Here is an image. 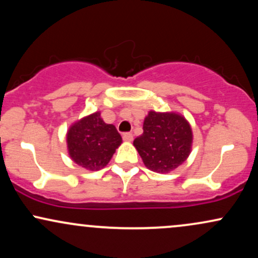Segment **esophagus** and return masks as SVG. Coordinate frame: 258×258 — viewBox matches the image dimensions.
Wrapping results in <instances>:
<instances>
[{
	"instance_id": "esophagus-1",
	"label": "esophagus",
	"mask_w": 258,
	"mask_h": 258,
	"mask_svg": "<svg viewBox=\"0 0 258 258\" xmlns=\"http://www.w3.org/2000/svg\"><path fill=\"white\" fill-rule=\"evenodd\" d=\"M122 138L125 142H132L133 141V135L131 132H126L122 135Z\"/></svg>"
}]
</instances>
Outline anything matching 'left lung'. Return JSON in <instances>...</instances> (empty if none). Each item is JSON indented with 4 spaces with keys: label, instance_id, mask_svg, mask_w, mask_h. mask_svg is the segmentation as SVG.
Wrapping results in <instances>:
<instances>
[{
    "label": "left lung",
    "instance_id": "1",
    "mask_svg": "<svg viewBox=\"0 0 258 258\" xmlns=\"http://www.w3.org/2000/svg\"><path fill=\"white\" fill-rule=\"evenodd\" d=\"M193 132L189 122L176 112L149 111L143 133L133 141L144 165L158 173H167L189 156Z\"/></svg>",
    "mask_w": 258,
    "mask_h": 258
}]
</instances>
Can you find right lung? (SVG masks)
Segmentation results:
<instances>
[{
    "label": "right lung",
    "mask_w": 258,
    "mask_h": 258,
    "mask_svg": "<svg viewBox=\"0 0 258 258\" xmlns=\"http://www.w3.org/2000/svg\"><path fill=\"white\" fill-rule=\"evenodd\" d=\"M67 142L74 162L90 171H98L108 165L122 138L114 125L102 120L100 112H94L70 127Z\"/></svg>",
    "instance_id": "1"
}]
</instances>
